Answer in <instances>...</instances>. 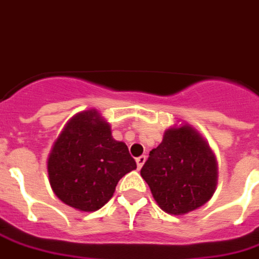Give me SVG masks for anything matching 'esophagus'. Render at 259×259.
<instances>
[{"mask_svg":"<svg viewBox=\"0 0 259 259\" xmlns=\"http://www.w3.org/2000/svg\"><path fill=\"white\" fill-rule=\"evenodd\" d=\"M146 159H147L146 155H141V157L137 158V159H136V163H137V168H139V169L143 168V165L146 163Z\"/></svg>","mask_w":259,"mask_h":259,"instance_id":"1","label":"esophagus"}]
</instances>
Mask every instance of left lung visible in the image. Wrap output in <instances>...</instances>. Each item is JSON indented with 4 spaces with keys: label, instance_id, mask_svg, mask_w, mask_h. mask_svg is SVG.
<instances>
[{
    "label": "left lung",
    "instance_id": "obj_1",
    "mask_svg": "<svg viewBox=\"0 0 259 259\" xmlns=\"http://www.w3.org/2000/svg\"><path fill=\"white\" fill-rule=\"evenodd\" d=\"M154 200L170 215H186L211 200L218 185L217 157L191 124H174L141 168Z\"/></svg>",
    "mask_w": 259,
    "mask_h": 259
}]
</instances>
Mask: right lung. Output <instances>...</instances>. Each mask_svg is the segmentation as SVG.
<instances>
[{
	"mask_svg": "<svg viewBox=\"0 0 259 259\" xmlns=\"http://www.w3.org/2000/svg\"><path fill=\"white\" fill-rule=\"evenodd\" d=\"M136 168L127 146L113 139L111 124L94 108L69 119L47 159L55 195L81 212L105 205L119 180Z\"/></svg>",
	"mask_w": 259,
	"mask_h": 259,
	"instance_id": "1",
	"label": "right lung"
}]
</instances>
